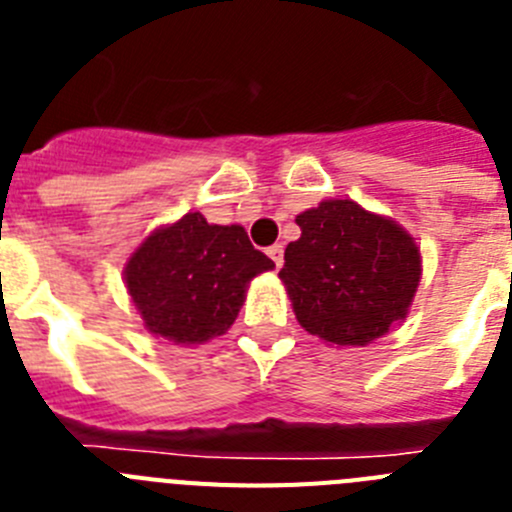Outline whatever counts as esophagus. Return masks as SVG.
<instances>
[{
  "label": "esophagus",
  "instance_id": "34e87169",
  "mask_svg": "<svg viewBox=\"0 0 512 512\" xmlns=\"http://www.w3.org/2000/svg\"><path fill=\"white\" fill-rule=\"evenodd\" d=\"M266 253H269L271 261H274V264H277V269H279V266H282V261H284V246H282V243H274V246H271Z\"/></svg>",
  "mask_w": 512,
  "mask_h": 512
}]
</instances>
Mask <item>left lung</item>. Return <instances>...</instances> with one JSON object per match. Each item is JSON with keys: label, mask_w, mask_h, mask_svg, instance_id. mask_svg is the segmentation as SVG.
Returning a JSON list of instances; mask_svg holds the SVG:
<instances>
[{"label": "left lung", "mask_w": 512, "mask_h": 512, "mask_svg": "<svg viewBox=\"0 0 512 512\" xmlns=\"http://www.w3.org/2000/svg\"><path fill=\"white\" fill-rule=\"evenodd\" d=\"M302 235L279 279L297 323L333 346H369L405 320L420 282V248L392 217L354 200H325L297 215Z\"/></svg>", "instance_id": "1"}]
</instances>
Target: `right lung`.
Wrapping results in <instances>:
<instances>
[{
    "mask_svg": "<svg viewBox=\"0 0 512 512\" xmlns=\"http://www.w3.org/2000/svg\"><path fill=\"white\" fill-rule=\"evenodd\" d=\"M274 269L241 225H210L200 212L153 230L125 264V284L148 333L192 346L223 336L248 282Z\"/></svg>",
    "mask_w": 512,
    "mask_h": 512,
    "instance_id": "add662e5",
    "label": "right lung"
}]
</instances>
